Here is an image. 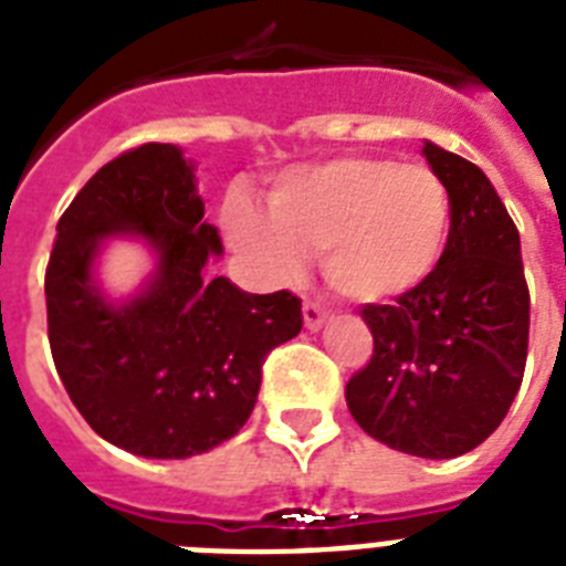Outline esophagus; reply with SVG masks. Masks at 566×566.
<instances>
[{
	"instance_id": "obj_1",
	"label": "esophagus",
	"mask_w": 566,
	"mask_h": 566,
	"mask_svg": "<svg viewBox=\"0 0 566 566\" xmlns=\"http://www.w3.org/2000/svg\"><path fill=\"white\" fill-rule=\"evenodd\" d=\"M302 319H305V328H311V332H317L323 323L328 319V311L319 305V302L314 300H305L302 302Z\"/></svg>"
}]
</instances>
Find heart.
Wrapping results in <instances>:
<instances>
[{"label": "heart", "instance_id": "1", "mask_svg": "<svg viewBox=\"0 0 566 566\" xmlns=\"http://www.w3.org/2000/svg\"><path fill=\"white\" fill-rule=\"evenodd\" d=\"M452 202L438 172L378 155H344L282 172L270 211L243 190L222 202L231 247L279 282L323 258L340 296L364 305L417 291L447 252Z\"/></svg>", "mask_w": 566, "mask_h": 566}]
</instances>
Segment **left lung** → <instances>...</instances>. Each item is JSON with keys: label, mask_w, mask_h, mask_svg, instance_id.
Returning <instances> with one entry per match:
<instances>
[{"label": "left lung", "mask_w": 566, "mask_h": 566, "mask_svg": "<svg viewBox=\"0 0 566 566\" xmlns=\"http://www.w3.org/2000/svg\"><path fill=\"white\" fill-rule=\"evenodd\" d=\"M452 202L438 270L394 305H364L373 355L346 385L370 438L417 458H455L496 431L528 353L520 231L475 164L422 146Z\"/></svg>", "instance_id": "8db88e82"}]
</instances>
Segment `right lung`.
<instances>
[{
  "mask_svg": "<svg viewBox=\"0 0 566 566\" xmlns=\"http://www.w3.org/2000/svg\"><path fill=\"white\" fill-rule=\"evenodd\" d=\"M202 213L181 149L144 144L105 164L57 220L43 284L52 361L87 426L135 455L190 458L234 438L266 355L302 328L291 291L258 296L205 273L222 243ZM111 233H140L159 252L150 287L126 306L92 284Z\"/></svg>",
  "mask_w": 566,
  "mask_h": 566,
  "instance_id": "add662e5",
  "label": "right lung"
}]
</instances>
